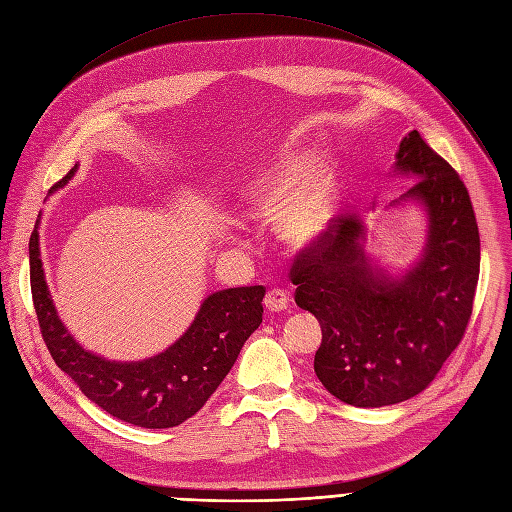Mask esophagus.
Listing matches in <instances>:
<instances>
[{
  "label": "esophagus",
  "mask_w": 512,
  "mask_h": 512,
  "mask_svg": "<svg viewBox=\"0 0 512 512\" xmlns=\"http://www.w3.org/2000/svg\"><path fill=\"white\" fill-rule=\"evenodd\" d=\"M287 304H289V294L283 289H271L269 294L264 296V306L271 312H281L287 308Z\"/></svg>",
  "instance_id": "1"
}]
</instances>
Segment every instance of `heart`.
Wrapping results in <instances>:
<instances>
[{
  "instance_id": "heart-1",
  "label": "heart",
  "mask_w": 512,
  "mask_h": 512,
  "mask_svg": "<svg viewBox=\"0 0 512 512\" xmlns=\"http://www.w3.org/2000/svg\"><path fill=\"white\" fill-rule=\"evenodd\" d=\"M316 160L296 154L283 160L269 177L252 189V208L260 218L275 221L277 231L291 248H310L333 227L337 198L333 185L315 177Z\"/></svg>"
}]
</instances>
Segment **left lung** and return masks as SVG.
<instances>
[{"mask_svg":"<svg viewBox=\"0 0 512 512\" xmlns=\"http://www.w3.org/2000/svg\"><path fill=\"white\" fill-rule=\"evenodd\" d=\"M394 173L417 181L389 206L415 202L427 216L415 264L396 277L373 264L367 227L348 214L291 266L296 304L323 331L314 373L329 394L360 408L404 402L435 379L465 335L479 279L477 221L456 170L410 131Z\"/></svg>","mask_w":512,"mask_h":512,"instance_id":"left-lung-1","label":"left lung"}]
</instances>
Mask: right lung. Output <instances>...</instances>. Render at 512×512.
<instances>
[{
  "instance_id": "add662e5",
  "label": "right lung",
  "mask_w": 512,
  "mask_h": 512,
  "mask_svg": "<svg viewBox=\"0 0 512 512\" xmlns=\"http://www.w3.org/2000/svg\"><path fill=\"white\" fill-rule=\"evenodd\" d=\"M79 164L54 185L64 187ZM39 221L29 241L31 291L43 342L58 367L108 415L145 429L177 427L208 402L262 323L264 287H231L210 294L193 323L164 352L143 360H108L85 350L66 329L45 283Z\"/></svg>"
}]
</instances>
